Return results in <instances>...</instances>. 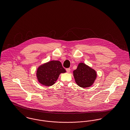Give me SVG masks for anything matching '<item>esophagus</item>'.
<instances>
[{
    "mask_svg": "<svg viewBox=\"0 0 130 130\" xmlns=\"http://www.w3.org/2000/svg\"><path fill=\"white\" fill-rule=\"evenodd\" d=\"M70 71H71V70L70 68H67V69H66V71H67V73H70Z\"/></svg>",
    "mask_w": 130,
    "mask_h": 130,
    "instance_id": "34e87169",
    "label": "esophagus"
}]
</instances>
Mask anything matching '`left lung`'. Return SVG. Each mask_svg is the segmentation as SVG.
<instances>
[{"mask_svg":"<svg viewBox=\"0 0 130 130\" xmlns=\"http://www.w3.org/2000/svg\"><path fill=\"white\" fill-rule=\"evenodd\" d=\"M97 75L95 70L83 62L79 63L76 70L73 71L76 83L82 88L92 86L96 79Z\"/></svg>","mask_w":130,"mask_h":130,"instance_id":"1","label":"left lung"}]
</instances>
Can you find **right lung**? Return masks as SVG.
Returning <instances> with one entry per match:
<instances>
[{
    "label": "right lung",
    "mask_w": 130,
    "mask_h": 130,
    "mask_svg": "<svg viewBox=\"0 0 130 130\" xmlns=\"http://www.w3.org/2000/svg\"><path fill=\"white\" fill-rule=\"evenodd\" d=\"M66 72L60 61L52 60L39 66L36 71V76L40 84L51 86L56 83L60 74Z\"/></svg>",
    "instance_id": "obj_1"
}]
</instances>
